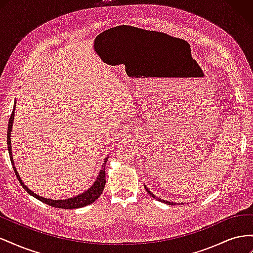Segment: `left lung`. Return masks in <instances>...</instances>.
I'll use <instances>...</instances> for the list:
<instances>
[{"label": "left lung", "instance_id": "obj_1", "mask_svg": "<svg viewBox=\"0 0 253 253\" xmlns=\"http://www.w3.org/2000/svg\"><path fill=\"white\" fill-rule=\"evenodd\" d=\"M144 188H145V190H147V191H148V193H149V194H150V195H151L152 197H156V196H155L154 194H153V193L151 192V191H149V189H148L147 187H144ZM156 198H157V197H156ZM158 200H159L160 202H164V203H166L167 205H176L175 203H170V202H166V201H162V200H160V198H158ZM178 204H179V203H178Z\"/></svg>", "mask_w": 253, "mask_h": 253}]
</instances>
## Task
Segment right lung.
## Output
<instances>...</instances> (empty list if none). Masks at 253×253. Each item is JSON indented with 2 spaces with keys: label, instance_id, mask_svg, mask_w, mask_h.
<instances>
[{
  "label": "right lung",
  "instance_id": "obj_1",
  "mask_svg": "<svg viewBox=\"0 0 253 253\" xmlns=\"http://www.w3.org/2000/svg\"><path fill=\"white\" fill-rule=\"evenodd\" d=\"M13 108H16V102H14ZM13 118H14V109L12 110L11 116L9 118L8 121V128H7V147H8V153H9V157H10V162L12 164V168L13 171L16 173V176L18 180L20 181V183L22 185V187L24 188L25 191H27V193L30 194L32 196L36 197L37 200H39L40 202L47 204L48 206L55 207V208H61V209H77V208H82L84 206H87L89 204H91L93 202H95L97 198L101 195L102 191L104 189L105 186V164L108 162V158L104 160V163L102 165V169L99 172L98 177L96 179V181L94 182V185L89 188V190L85 191V192L75 196L73 198H70V200H62V201H55V200H48V198H44L41 197L39 195H37L36 193H34L33 191H30L23 182L20 178V176L17 172L16 167L13 166V160H12V153H11V141H10V134H11V129H12V122H13Z\"/></svg>",
  "mask_w": 253,
  "mask_h": 253
}]
</instances>
